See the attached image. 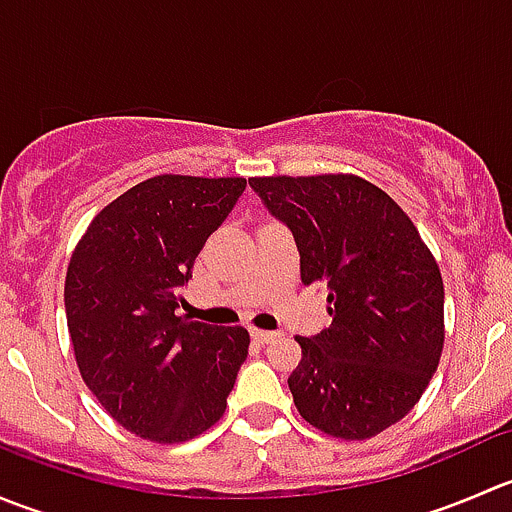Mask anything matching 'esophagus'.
Returning a JSON list of instances; mask_svg holds the SVG:
<instances>
[{"label":"esophagus","instance_id":"34e87169","mask_svg":"<svg viewBox=\"0 0 512 512\" xmlns=\"http://www.w3.org/2000/svg\"><path fill=\"white\" fill-rule=\"evenodd\" d=\"M252 339L257 344H267V342H275L277 337H282V332H267V329H250Z\"/></svg>","mask_w":512,"mask_h":512}]
</instances>
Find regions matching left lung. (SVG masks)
Returning <instances> with one entry per match:
<instances>
[{"mask_svg":"<svg viewBox=\"0 0 512 512\" xmlns=\"http://www.w3.org/2000/svg\"><path fill=\"white\" fill-rule=\"evenodd\" d=\"M292 230L304 285L327 287L332 327L297 337L299 416L344 441L401 421L443 352V280L409 215L352 173L250 178Z\"/></svg>","mask_w":512,"mask_h":512,"instance_id":"left-lung-1","label":"left lung"}]
</instances>
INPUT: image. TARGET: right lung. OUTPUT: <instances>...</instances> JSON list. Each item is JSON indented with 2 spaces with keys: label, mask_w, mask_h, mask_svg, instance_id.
<instances>
[{
  "label": "right lung",
  "mask_w": 512,
  "mask_h": 512,
  "mask_svg": "<svg viewBox=\"0 0 512 512\" xmlns=\"http://www.w3.org/2000/svg\"><path fill=\"white\" fill-rule=\"evenodd\" d=\"M245 178L156 175L86 227L64 304L81 379L126 431L156 443L200 436L225 414L250 334L178 314L205 240Z\"/></svg>",
  "instance_id": "obj_1"
}]
</instances>
